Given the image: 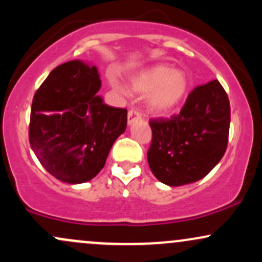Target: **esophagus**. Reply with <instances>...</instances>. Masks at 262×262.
<instances>
[{
	"label": "esophagus",
	"mask_w": 262,
	"mask_h": 262,
	"mask_svg": "<svg viewBox=\"0 0 262 262\" xmlns=\"http://www.w3.org/2000/svg\"><path fill=\"white\" fill-rule=\"evenodd\" d=\"M142 118L140 116V113L136 109H130V111L128 112V124H132V123L134 122V120H138Z\"/></svg>",
	"instance_id": "obj_1"
}]
</instances>
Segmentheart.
Instances as JSON below:
<instances>
[{
    "label": "heart",
    "instance_id": "heart-1",
    "mask_svg": "<svg viewBox=\"0 0 262 262\" xmlns=\"http://www.w3.org/2000/svg\"><path fill=\"white\" fill-rule=\"evenodd\" d=\"M117 87V83L113 82ZM129 88L140 96L148 95L146 107L154 116H168L185 99L190 88L186 72L173 70L169 64L158 63L132 76Z\"/></svg>",
    "mask_w": 262,
    "mask_h": 262
}]
</instances>
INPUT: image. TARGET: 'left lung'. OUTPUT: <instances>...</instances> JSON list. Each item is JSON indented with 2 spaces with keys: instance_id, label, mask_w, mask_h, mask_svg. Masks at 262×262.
Returning <instances> with one entry per match:
<instances>
[{
  "instance_id": "8db88e82",
  "label": "left lung",
  "mask_w": 262,
  "mask_h": 262,
  "mask_svg": "<svg viewBox=\"0 0 262 262\" xmlns=\"http://www.w3.org/2000/svg\"><path fill=\"white\" fill-rule=\"evenodd\" d=\"M148 163L159 182L180 186L203 179L228 146L230 103L219 80L192 89L178 116L150 119Z\"/></svg>"
}]
</instances>
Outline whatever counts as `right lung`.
<instances>
[{
	"instance_id": "add662e5",
	"label": "right lung",
	"mask_w": 262,
	"mask_h": 262,
	"mask_svg": "<svg viewBox=\"0 0 262 262\" xmlns=\"http://www.w3.org/2000/svg\"><path fill=\"white\" fill-rule=\"evenodd\" d=\"M96 66L74 59L58 66L37 89L31 108L30 144L43 168L61 182H89L104 166L125 132L126 109L97 96Z\"/></svg>"
}]
</instances>
